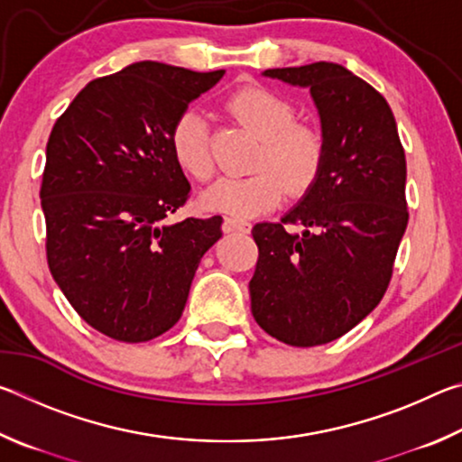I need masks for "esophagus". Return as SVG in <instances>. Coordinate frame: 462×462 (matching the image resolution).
Masks as SVG:
<instances>
[{"mask_svg": "<svg viewBox=\"0 0 462 462\" xmlns=\"http://www.w3.org/2000/svg\"><path fill=\"white\" fill-rule=\"evenodd\" d=\"M248 230H250V222L240 220V217H226V220H224V232L246 234Z\"/></svg>", "mask_w": 462, "mask_h": 462, "instance_id": "1", "label": "esophagus"}]
</instances>
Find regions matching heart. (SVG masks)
Returning a JSON list of instances; mask_svg holds the SVG:
<instances>
[{
    "label": "heart",
    "mask_w": 462,
    "mask_h": 462,
    "mask_svg": "<svg viewBox=\"0 0 462 462\" xmlns=\"http://www.w3.org/2000/svg\"><path fill=\"white\" fill-rule=\"evenodd\" d=\"M230 109L240 122L261 136L254 154V173L224 177L203 193V206L230 217H248L275 206L283 183L301 191L314 181L324 161V136L316 126L295 122V107L264 88H245L230 97ZM171 148L179 165L198 181L214 175L212 136L206 114L189 107L171 128Z\"/></svg>",
    "instance_id": "b5f03b06"
}]
</instances>
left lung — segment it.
Here are the masks:
<instances>
[{"label": "left lung", "mask_w": 462, "mask_h": 462, "mask_svg": "<svg viewBox=\"0 0 462 462\" xmlns=\"http://www.w3.org/2000/svg\"><path fill=\"white\" fill-rule=\"evenodd\" d=\"M263 75L310 89L326 151L300 203L253 228L259 261L250 310L273 338L318 346L353 330L387 291L410 217L405 152L385 97L342 65L319 60Z\"/></svg>", "instance_id": "obj_1"}]
</instances>
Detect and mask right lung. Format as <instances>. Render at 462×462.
I'll list each match as a JSON object with an SVG mask.
<instances>
[{"label":"right lung","mask_w":462,"mask_h":462,"mask_svg":"<svg viewBox=\"0 0 462 462\" xmlns=\"http://www.w3.org/2000/svg\"><path fill=\"white\" fill-rule=\"evenodd\" d=\"M222 77L140 60L89 81L51 132L41 187L49 269L109 338L146 342L173 328L222 236V216L165 222L191 191L171 128Z\"/></svg>","instance_id":"right-lung-1"}]
</instances>
